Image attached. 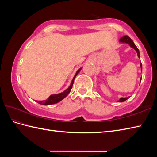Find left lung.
Segmentation results:
<instances>
[{"mask_svg":"<svg viewBox=\"0 0 157 157\" xmlns=\"http://www.w3.org/2000/svg\"><path fill=\"white\" fill-rule=\"evenodd\" d=\"M119 42L121 43H126V44H128L130 47H132V48H134L135 51L137 52V55H138V57L140 59V52H139V50L138 48H137V46H136L135 45V44L134 43V42H133L132 40L130 38L129 36H123V37L121 38L119 40ZM140 67H141V71H142V63H140ZM140 81H141V79H140ZM130 97V96H129V97H127V98H120V99L118 101L119 102H124L127 99H128Z\"/></svg>","mask_w":157,"mask_h":157,"instance_id":"8db88e82","label":"left lung"}]
</instances>
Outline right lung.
Wrapping results in <instances>:
<instances>
[{"label": "right lung", "instance_id": "right-lung-1", "mask_svg": "<svg viewBox=\"0 0 157 157\" xmlns=\"http://www.w3.org/2000/svg\"><path fill=\"white\" fill-rule=\"evenodd\" d=\"M81 69H82V68H80L79 70L77 71L75 76L73 77V78L72 79V82L71 83V84H70V86H69V88L67 89H66L64 92H63L61 93H59V94H57L51 95L49 96V98L47 100H46V101H37V102H38L39 104L42 105H49L55 104V103H57L60 101H61L63 98H65L66 96L69 94V93L70 92V91H71L73 84V82H74V79L76 77V75H78V73H79V72L80 71Z\"/></svg>", "mask_w": 157, "mask_h": 157}]
</instances>
